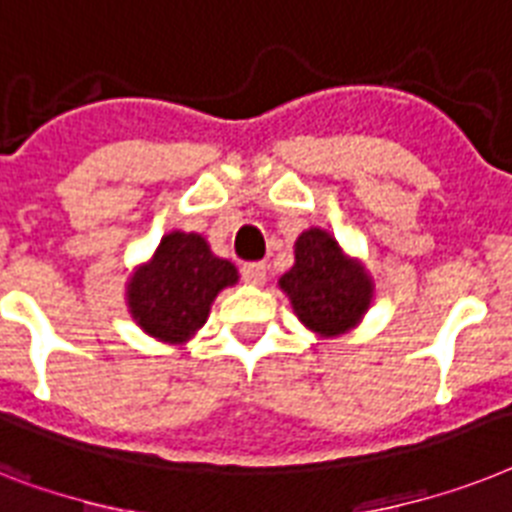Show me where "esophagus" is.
I'll return each instance as SVG.
<instances>
[{
	"mask_svg": "<svg viewBox=\"0 0 512 512\" xmlns=\"http://www.w3.org/2000/svg\"><path fill=\"white\" fill-rule=\"evenodd\" d=\"M243 280L248 282V285H264L266 282V264H261V261H251V264H243Z\"/></svg>",
	"mask_w": 512,
	"mask_h": 512,
	"instance_id": "1",
	"label": "esophagus"
}]
</instances>
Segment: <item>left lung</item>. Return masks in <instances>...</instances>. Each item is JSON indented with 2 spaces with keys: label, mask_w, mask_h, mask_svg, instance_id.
Returning <instances> with one entry per match:
<instances>
[{
  "label": "left lung",
  "mask_w": 512,
  "mask_h": 512,
  "mask_svg": "<svg viewBox=\"0 0 512 512\" xmlns=\"http://www.w3.org/2000/svg\"><path fill=\"white\" fill-rule=\"evenodd\" d=\"M277 285L298 322L324 340L361 324L374 301V280L366 266L342 251L335 235L322 227H308L298 235L295 264Z\"/></svg>",
  "instance_id": "1"
}]
</instances>
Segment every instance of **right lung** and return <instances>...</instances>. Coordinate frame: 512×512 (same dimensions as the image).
<instances>
[{
	"instance_id": "right-lung-1",
	"label": "right lung",
	"mask_w": 512,
	"mask_h": 512,
	"mask_svg": "<svg viewBox=\"0 0 512 512\" xmlns=\"http://www.w3.org/2000/svg\"><path fill=\"white\" fill-rule=\"evenodd\" d=\"M232 285H238V269L214 256L204 235L172 230L130 274L125 298L146 335L185 345L206 324L214 298Z\"/></svg>"
}]
</instances>
